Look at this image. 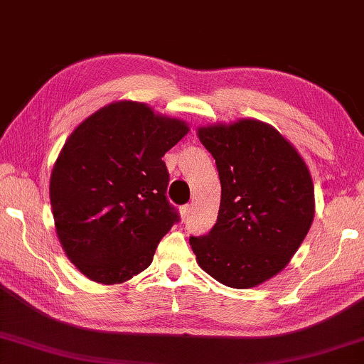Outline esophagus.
Wrapping results in <instances>:
<instances>
[{
	"instance_id": "1",
	"label": "esophagus",
	"mask_w": 364,
	"mask_h": 364,
	"mask_svg": "<svg viewBox=\"0 0 364 364\" xmlns=\"http://www.w3.org/2000/svg\"><path fill=\"white\" fill-rule=\"evenodd\" d=\"M191 211H193V205H184V207H181L180 213H181V220L183 221H188Z\"/></svg>"
}]
</instances>
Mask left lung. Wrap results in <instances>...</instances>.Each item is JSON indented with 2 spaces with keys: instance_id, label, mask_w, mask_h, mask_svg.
<instances>
[{
  "instance_id": "1",
  "label": "left lung",
  "mask_w": 364,
  "mask_h": 364,
  "mask_svg": "<svg viewBox=\"0 0 364 364\" xmlns=\"http://www.w3.org/2000/svg\"><path fill=\"white\" fill-rule=\"evenodd\" d=\"M221 181L218 220L191 237L197 264L223 285L255 288L288 266L315 215L314 183L297 149L270 124L239 119L197 129Z\"/></svg>"
}]
</instances>
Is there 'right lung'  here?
<instances>
[{
    "label": "right lung",
    "mask_w": 364,
    "mask_h": 364,
    "mask_svg": "<svg viewBox=\"0 0 364 364\" xmlns=\"http://www.w3.org/2000/svg\"><path fill=\"white\" fill-rule=\"evenodd\" d=\"M188 132L181 119L119 100L65 141L50 173L52 215L65 255L92 282L124 283L153 262L178 221L162 157Z\"/></svg>",
    "instance_id": "right-lung-1"
}]
</instances>
